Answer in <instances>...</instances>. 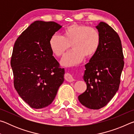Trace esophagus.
Masks as SVG:
<instances>
[{"mask_svg": "<svg viewBox=\"0 0 134 134\" xmlns=\"http://www.w3.org/2000/svg\"><path fill=\"white\" fill-rule=\"evenodd\" d=\"M64 79H65V80L69 81V82H72V81L74 80L73 77L72 76L71 74L69 73V72H66L64 74Z\"/></svg>", "mask_w": 134, "mask_h": 134, "instance_id": "esophagus-1", "label": "esophagus"}]
</instances>
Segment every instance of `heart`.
<instances>
[{
  "mask_svg": "<svg viewBox=\"0 0 134 134\" xmlns=\"http://www.w3.org/2000/svg\"><path fill=\"white\" fill-rule=\"evenodd\" d=\"M102 42L100 32L94 27L85 24H72L63 32V37L54 34L49 38V46L54 55H64L71 45L72 50L67 54L61 61L65 67L79 64L83 58H91L99 50Z\"/></svg>",
  "mask_w": 134,
  "mask_h": 134,
  "instance_id": "obj_1",
  "label": "heart"
}]
</instances>
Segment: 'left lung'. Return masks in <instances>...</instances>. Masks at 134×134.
Here are the masks:
<instances>
[{
	"label": "left lung",
	"instance_id": "8db88e82",
	"mask_svg": "<svg viewBox=\"0 0 134 134\" xmlns=\"http://www.w3.org/2000/svg\"><path fill=\"white\" fill-rule=\"evenodd\" d=\"M96 28L101 34V44L85 65L83 79L87 89L78 97L83 106L91 109L104 107L115 96L124 66L121 41L116 32L103 22Z\"/></svg>",
	"mask_w": 134,
	"mask_h": 134
}]
</instances>
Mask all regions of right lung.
Listing matches in <instances>:
<instances>
[{"mask_svg": "<svg viewBox=\"0 0 134 134\" xmlns=\"http://www.w3.org/2000/svg\"><path fill=\"white\" fill-rule=\"evenodd\" d=\"M62 27L53 21H35L15 42L10 60L14 87L32 108L50 105L64 81V69L49 46V38Z\"/></svg>", "mask_w": 134, "mask_h": 134, "instance_id": "obj_1", "label": "right lung"}]
</instances>
